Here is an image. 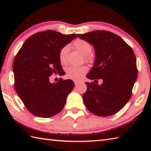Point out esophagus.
<instances>
[{"instance_id":"obj_1","label":"esophagus","mask_w":151,"mask_h":151,"mask_svg":"<svg viewBox=\"0 0 151 151\" xmlns=\"http://www.w3.org/2000/svg\"><path fill=\"white\" fill-rule=\"evenodd\" d=\"M81 81H76V80H75V81H74V83H75V85H78V84H80V83H81Z\"/></svg>"}]
</instances>
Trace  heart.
<instances>
[{"label":"heart","instance_id":"heart-1","mask_svg":"<svg viewBox=\"0 0 151 151\" xmlns=\"http://www.w3.org/2000/svg\"><path fill=\"white\" fill-rule=\"evenodd\" d=\"M73 47L84 56L86 62L92 63L94 61V54L91 52L93 47L90 43L82 39H77L73 42ZM68 55V47L65 46L61 49L59 52V60L62 65H66ZM88 68L86 66H70L66 70L67 78L78 80L87 73Z\"/></svg>","mask_w":151,"mask_h":151}]
</instances>
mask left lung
I'll use <instances>...</instances> for the list:
<instances>
[{
  "label": "left lung",
  "mask_w": 151,
  "mask_h": 151,
  "mask_svg": "<svg viewBox=\"0 0 151 151\" xmlns=\"http://www.w3.org/2000/svg\"><path fill=\"white\" fill-rule=\"evenodd\" d=\"M77 36L90 43L95 50L94 66L86 77L103 80L101 85L85 82L87 91L82 97L86 107L98 116L117 113L130 99L137 78L136 58L132 49L109 31L96 30Z\"/></svg>",
  "instance_id": "1"
}]
</instances>
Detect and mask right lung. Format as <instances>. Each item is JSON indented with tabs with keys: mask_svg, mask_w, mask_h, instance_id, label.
Here are the masks:
<instances>
[{
	"mask_svg": "<svg viewBox=\"0 0 151 151\" xmlns=\"http://www.w3.org/2000/svg\"><path fill=\"white\" fill-rule=\"evenodd\" d=\"M76 37L51 30L39 32L28 37L16 54L13 63L15 89L35 116L47 118L58 114L75 87L71 80L51 84L49 77L62 70L60 50Z\"/></svg>",
	"mask_w": 151,
	"mask_h": 151,
	"instance_id": "obj_1",
	"label": "right lung"
}]
</instances>
